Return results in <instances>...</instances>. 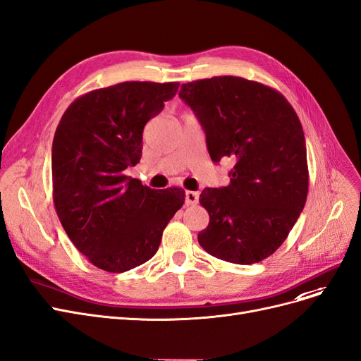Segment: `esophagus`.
I'll return each mask as SVG.
<instances>
[{
    "instance_id": "34e87169",
    "label": "esophagus",
    "mask_w": 361,
    "mask_h": 361,
    "mask_svg": "<svg viewBox=\"0 0 361 361\" xmlns=\"http://www.w3.org/2000/svg\"><path fill=\"white\" fill-rule=\"evenodd\" d=\"M198 203V194L194 191H186L185 192V204L186 206H194Z\"/></svg>"
}]
</instances>
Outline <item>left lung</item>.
Returning <instances> with one entry per match:
<instances>
[{"label":"left lung","instance_id":"left-lung-1","mask_svg":"<svg viewBox=\"0 0 361 361\" xmlns=\"http://www.w3.org/2000/svg\"><path fill=\"white\" fill-rule=\"evenodd\" d=\"M179 97L200 121L214 163H234L230 185L200 194L209 226L198 233V243L228 263H258L287 239L306 203L299 116L281 92L243 78L183 83Z\"/></svg>","mask_w":361,"mask_h":361}]
</instances>
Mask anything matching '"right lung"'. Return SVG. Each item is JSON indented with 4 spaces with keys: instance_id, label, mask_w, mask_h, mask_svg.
I'll return each instance as SVG.
<instances>
[{
    "instance_id": "right-lung-1",
    "label": "right lung",
    "mask_w": 361,
    "mask_h": 361,
    "mask_svg": "<svg viewBox=\"0 0 361 361\" xmlns=\"http://www.w3.org/2000/svg\"><path fill=\"white\" fill-rule=\"evenodd\" d=\"M178 82H122L74 100L52 145L54 203L78 250L122 273L151 259L185 202L180 188L152 190L126 175L142 157L143 128L176 95Z\"/></svg>"
}]
</instances>
